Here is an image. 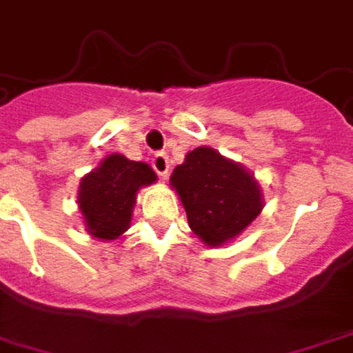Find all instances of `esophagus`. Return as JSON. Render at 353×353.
I'll use <instances>...</instances> for the list:
<instances>
[{"instance_id": "34e87169", "label": "esophagus", "mask_w": 353, "mask_h": 353, "mask_svg": "<svg viewBox=\"0 0 353 353\" xmlns=\"http://www.w3.org/2000/svg\"><path fill=\"white\" fill-rule=\"evenodd\" d=\"M152 168L157 170V174L160 177H166L170 174V160L164 152H158L157 157L152 158Z\"/></svg>"}]
</instances>
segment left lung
Segmentation results:
<instances>
[{"instance_id": "8db88e82", "label": "left lung", "mask_w": 353, "mask_h": 353, "mask_svg": "<svg viewBox=\"0 0 353 353\" xmlns=\"http://www.w3.org/2000/svg\"><path fill=\"white\" fill-rule=\"evenodd\" d=\"M185 208L189 228L208 247L230 243L265 207L255 176L210 146L187 152L170 177Z\"/></svg>"}]
</instances>
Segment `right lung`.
I'll return each instance as SVG.
<instances>
[{
  "instance_id": "obj_1",
  "label": "right lung",
  "mask_w": 353,
  "mask_h": 353,
  "mask_svg": "<svg viewBox=\"0 0 353 353\" xmlns=\"http://www.w3.org/2000/svg\"><path fill=\"white\" fill-rule=\"evenodd\" d=\"M154 181L157 174L146 162H135L117 152L104 158L81 179L77 193L86 232L102 241L123 236L131 226L139 189Z\"/></svg>"
}]
</instances>
